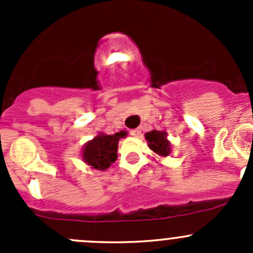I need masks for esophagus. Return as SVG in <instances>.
<instances>
[{"mask_svg": "<svg viewBox=\"0 0 253 253\" xmlns=\"http://www.w3.org/2000/svg\"><path fill=\"white\" fill-rule=\"evenodd\" d=\"M141 128H134V129H131V132L129 133L132 134L133 137H139L141 136Z\"/></svg>", "mask_w": 253, "mask_h": 253, "instance_id": "1", "label": "esophagus"}]
</instances>
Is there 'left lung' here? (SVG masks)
Masks as SVG:
<instances>
[{"label": "left lung", "mask_w": 253, "mask_h": 253, "mask_svg": "<svg viewBox=\"0 0 253 253\" xmlns=\"http://www.w3.org/2000/svg\"><path fill=\"white\" fill-rule=\"evenodd\" d=\"M167 136V132L157 131V129H153V131L145 133V139L148 142V147L155 154L160 155V157H168L170 154V152H171V145H170V142L168 141Z\"/></svg>", "instance_id": "8db88e82"}]
</instances>
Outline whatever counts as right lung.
Returning <instances> with one entry per match:
<instances>
[{
	"instance_id": "1",
	"label": "right lung",
	"mask_w": 253,
	"mask_h": 253,
	"mask_svg": "<svg viewBox=\"0 0 253 253\" xmlns=\"http://www.w3.org/2000/svg\"><path fill=\"white\" fill-rule=\"evenodd\" d=\"M125 131L115 134L99 133L91 141L86 142L82 150L83 162L95 170H106L117 159L120 138L126 137Z\"/></svg>"
}]
</instances>
